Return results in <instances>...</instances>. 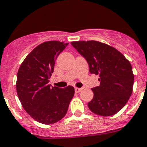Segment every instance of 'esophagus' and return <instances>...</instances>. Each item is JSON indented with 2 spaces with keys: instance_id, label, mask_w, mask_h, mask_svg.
<instances>
[{
  "instance_id": "esophagus-1",
  "label": "esophagus",
  "mask_w": 147,
  "mask_h": 147,
  "mask_svg": "<svg viewBox=\"0 0 147 147\" xmlns=\"http://www.w3.org/2000/svg\"><path fill=\"white\" fill-rule=\"evenodd\" d=\"M82 90V88H75V92L76 93H79Z\"/></svg>"
}]
</instances>
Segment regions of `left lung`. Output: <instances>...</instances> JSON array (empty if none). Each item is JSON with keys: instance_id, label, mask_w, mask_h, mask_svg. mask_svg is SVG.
<instances>
[{"instance_id": "8db88e82", "label": "left lung", "mask_w": 147, "mask_h": 147, "mask_svg": "<svg viewBox=\"0 0 147 147\" xmlns=\"http://www.w3.org/2000/svg\"><path fill=\"white\" fill-rule=\"evenodd\" d=\"M71 45L88 61L90 72L100 78V85L91 89L94 98L88 108L101 116L116 114L132 94L134 74L129 61L116 49L98 41H76Z\"/></svg>"}]
</instances>
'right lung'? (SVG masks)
Wrapping results in <instances>:
<instances>
[{
    "mask_svg": "<svg viewBox=\"0 0 147 147\" xmlns=\"http://www.w3.org/2000/svg\"><path fill=\"white\" fill-rule=\"evenodd\" d=\"M67 44L59 41L41 43L25 57L18 71L16 90L21 104L33 119L42 124L62 119L74 95L72 86L59 88L48 84L55 60Z\"/></svg>",
    "mask_w": 147,
    "mask_h": 147,
    "instance_id": "1",
    "label": "right lung"
}]
</instances>
